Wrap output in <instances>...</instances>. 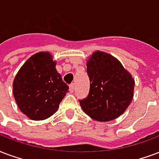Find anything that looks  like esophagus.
Wrapping results in <instances>:
<instances>
[{"instance_id":"34e87169","label":"esophagus","mask_w":159,"mask_h":159,"mask_svg":"<svg viewBox=\"0 0 159 159\" xmlns=\"http://www.w3.org/2000/svg\"><path fill=\"white\" fill-rule=\"evenodd\" d=\"M75 91V84H70V92L74 93Z\"/></svg>"}]
</instances>
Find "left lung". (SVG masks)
<instances>
[{"label":"left lung","instance_id":"8db88e82","mask_svg":"<svg viewBox=\"0 0 159 159\" xmlns=\"http://www.w3.org/2000/svg\"><path fill=\"white\" fill-rule=\"evenodd\" d=\"M90 87L89 95L80 104L84 112L98 121L119 117L133 98L135 80L117 58L95 51L86 63Z\"/></svg>","mask_w":159,"mask_h":159}]
</instances>
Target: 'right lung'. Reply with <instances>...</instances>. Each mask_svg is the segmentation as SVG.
Here are the masks:
<instances>
[{"mask_svg": "<svg viewBox=\"0 0 159 159\" xmlns=\"http://www.w3.org/2000/svg\"><path fill=\"white\" fill-rule=\"evenodd\" d=\"M12 87L20 111L34 120H45L53 115L69 91L49 52L31 56L15 76Z\"/></svg>", "mask_w": 159, "mask_h": 159, "instance_id": "add662e5", "label": "right lung"}]
</instances>
